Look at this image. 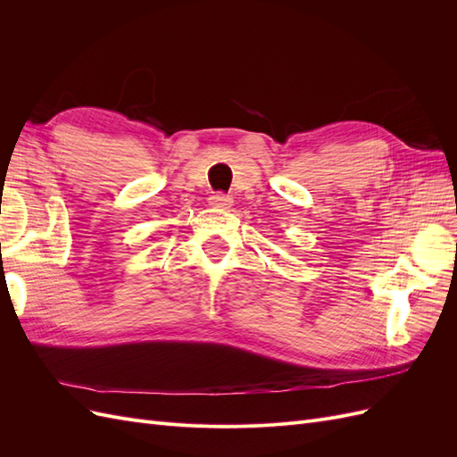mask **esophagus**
I'll use <instances>...</instances> for the list:
<instances>
[{"label":"esophagus","instance_id":"1","mask_svg":"<svg viewBox=\"0 0 457 457\" xmlns=\"http://www.w3.org/2000/svg\"><path fill=\"white\" fill-rule=\"evenodd\" d=\"M210 205L219 207V210H228V207L232 205V198L228 195H225V192H215V195L210 196Z\"/></svg>","mask_w":457,"mask_h":457}]
</instances>
